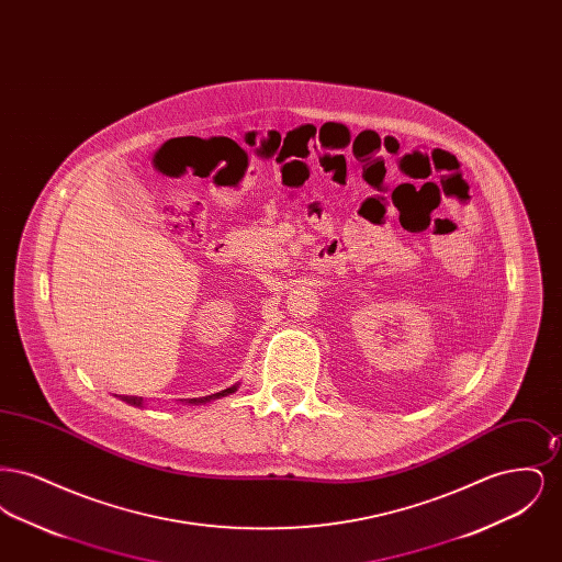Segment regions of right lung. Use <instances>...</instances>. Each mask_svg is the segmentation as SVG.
Masks as SVG:
<instances>
[{"label": "right lung", "instance_id": "1", "mask_svg": "<svg viewBox=\"0 0 562 562\" xmlns=\"http://www.w3.org/2000/svg\"><path fill=\"white\" fill-rule=\"evenodd\" d=\"M236 390H238V383H236V385H232V387H227V390H223V392H216L213 396H204V398H189L188 404H206V402L218 401V398H223V396L234 394ZM122 401L128 402V404H134V406H143V398H136V396H124Z\"/></svg>", "mask_w": 562, "mask_h": 562}]
</instances>
